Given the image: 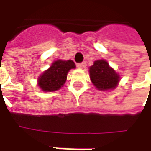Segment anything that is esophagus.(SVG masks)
I'll return each instance as SVG.
<instances>
[{
	"instance_id": "1",
	"label": "esophagus",
	"mask_w": 151,
	"mask_h": 151,
	"mask_svg": "<svg viewBox=\"0 0 151 151\" xmlns=\"http://www.w3.org/2000/svg\"><path fill=\"white\" fill-rule=\"evenodd\" d=\"M77 67H78L79 69H85L86 67V62H82L81 64H78Z\"/></svg>"
}]
</instances>
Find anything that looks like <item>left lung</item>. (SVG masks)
<instances>
[{
    "instance_id": "1",
    "label": "left lung",
    "mask_w": 151,
    "mask_h": 151,
    "mask_svg": "<svg viewBox=\"0 0 151 151\" xmlns=\"http://www.w3.org/2000/svg\"><path fill=\"white\" fill-rule=\"evenodd\" d=\"M91 81L97 90L111 91L119 86L120 76L105 60H97L89 68Z\"/></svg>"
}]
</instances>
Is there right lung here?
<instances>
[{
  "label": "right lung",
  "mask_w": 151,
  "mask_h": 151,
  "mask_svg": "<svg viewBox=\"0 0 151 151\" xmlns=\"http://www.w3.org/2000/svg\"><path fill=\"white\" fill-rule=\"evenodd\" d=\"M71 69H76V65L71 60L54 61L51 66L38 76V86L46 92L60 90L65 83L67 74Z\"/></svg>",
  "instance_id": "obj_1"
}]
</instances>
